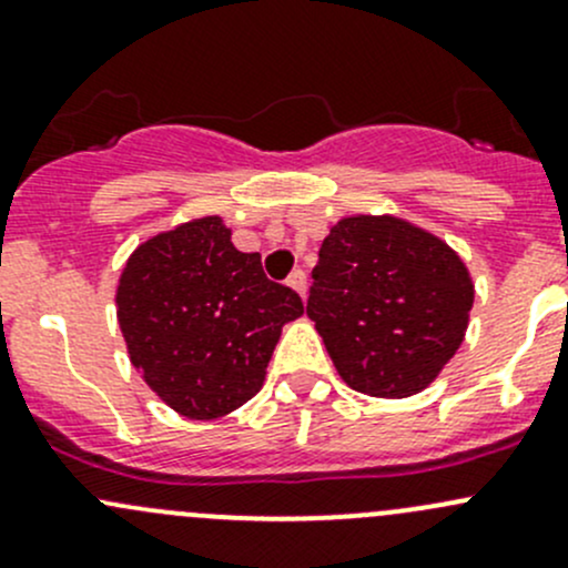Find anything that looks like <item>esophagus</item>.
I'll list each match as a JSON object with an SVG mask.
<instances>
[{
	"mask_svg": "<svg viewBox=\"0 0 568 568\" xmlns=\"http://www.w3.org/2000/svg\"><path fill=\"white\" fill-rule=\"evenodd\" d=\"M285 283H288L291 288H294L300 296L307 294V274L302 272V268H294V272L288 274V280H285Z\"/></svg>",
	"mask_w": 568,
	"mask_h": 568,
	"instance_id": "34e87169",
	"label": "esophagus"
}]
</instances>
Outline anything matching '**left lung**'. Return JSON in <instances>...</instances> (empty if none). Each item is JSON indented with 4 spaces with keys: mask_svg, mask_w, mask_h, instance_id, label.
<instances>
[{
    "mask_svg": "<svg viewBox=\"0 0 568 568\" xmlns=\"http://www.w3.org/2000/svg\"><path fill=\"white\" fill-rule=\"evenodd\" d=\"M475 288L443 239L398 216H346L318 250L307 316L354 390L406 398L432 385L467 332Z\"/></svg>",
    "mask_w": 568,
    "mask_h": 568,
    "instance_id": "obj_1",
    "label": "left lung"
}]
</instances>
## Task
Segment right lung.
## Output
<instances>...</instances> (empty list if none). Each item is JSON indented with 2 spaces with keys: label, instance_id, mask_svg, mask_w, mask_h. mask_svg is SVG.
<instances>
[{
  "label": "right lung",
  "instance_id": "obj_1",
  "mask_svg": "<svg viewBox=\"0 0 568 568\" xmlns=\"http://www.w3.org/2000/svg\"><path fill=\"white\" fill-rule=\"evenodd\" d=\"M131 365L192 420L239 409L263 387L300 294L263 274L261 255L233 247L220 216L183 222L140 244L118 285Z\"/></svg>",
  "mask_w": 568,
  "mask_h": 568
}]
</instances>
